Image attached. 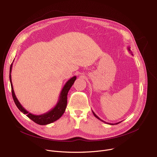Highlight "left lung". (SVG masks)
<instances>
[{
	"instance_id": "obj_1",
	"label": "left lung",
	"mask_w": 157,
	"mask_h": 157,
	"mask_svg": "<svg viewBox=\"0 0 157 157\" xmlns=\"http://www.w3.org/2000/svg\"><path fill=\"white\" fill-rule=\"evenodd\" d=\"M128 50H129V51L131 52V54H132V52H131V49H130V47H128ZM92 112H93V113L94 116H95V117H97L98 119L100 120L101 121H102V122H105V123H107V124H110V125H115V124H119L120 122H122V121H121V122H117V123H115V124H110V123H108V122H105V121H103V120H101L100 118H99V117H98L97 116V115L95 113V112H94L93 111H92Z\"/></svg>"
}]
</instances>
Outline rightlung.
Returning a JSON list of instances; mask_svg holds the SVG:
<instances>
[{"label": "right lung", "mask_w": 157, "mask_h": 157, "mask_svg": "<svg viewBox=\"0 0 157 157\" xmlns=\"http://www.w3.org/2000/svg\"><path fill=\"white\" fill-rule=\"evenodd\" d=\"M13 67V63L10 65V71H9V79L10 82V86H11V91L13 100L16 105L18 108V109L23 112L24 114H26V116L29 117L30 119L34 121L35 123L39 125H47L50 123L54 122L58 120L59 118L64 113L66 107H67V93L72 87V85L74 84L75 80L76 79V76H75L72 77L70 79H69L64 87L62 88V90L60 93V95L58 99V101L56 103V105L54 108H52L48 112L41 114V115H34L27 111L23 106L20 102L18 101L17 98L16 97L14 93V91L13 86V83L11 80V71Z\"/></svg>", "instance_id": "add662e5"}]
</instances>
